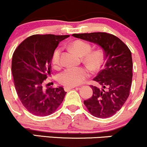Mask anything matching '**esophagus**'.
I'll return each mask as SVG.
<instances>
[{"mask_svg": "<svg viewBox=\"0 0 147 147\" xmlns=\"http://www.w3.org/2000/svg\"><path fill=\"white\" fill-rule=\"evenodd\" d=\"M75 88V86H65L64 87V90H65V91H68L72 88Z\"/></svg>", "mask_w": 147, "mask_h": 147, "instance_id": "1", "label": "esophagus"}]
</instances>
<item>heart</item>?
Masks as SVG:
<instances>
[{"label":"heart","mask_w":147,"mask_h":147,"mask_svg":"<svg viewBox=\"0 0 147 147\" xmlns=\"http://www.w3.org/2000/svg\"><path fill=\"white\" fill-rule=\"evenodd\" d=\"M71 47L79 55L83 57L84 63L92 70H97L102 65L104 60V53L102 50L98 49L91 51V45L82 40L72 42ZM61 51V48H58L52 55V65L56 69L59 68L62 65ZM89 76V70L84 67H70L61 72L58 79L64 86H75L82 84Z\"/></svg>","instance_id":"obj_1"}]
</instances>
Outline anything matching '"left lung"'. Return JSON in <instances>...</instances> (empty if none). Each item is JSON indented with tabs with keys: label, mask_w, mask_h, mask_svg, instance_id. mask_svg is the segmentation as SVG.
<instances>
[{
	"label": "left lung",
	"mask_w": 147,
	"mask_h": 147,
	"mask_svg": "<svg viewBox=\"0 0 147 147\" xmlns=\"http://www.w3.org/2000/svg\"><path fill=\"white\" fill-rule=\"evenodd\" d=\"M72 36L97 43L104 51L106 63L91 85L92 95L84 102L89 113L99 118L110 117L121 109L129 96L133 61L129 48L115 35L106 32L73 34Z\"/></svg>",
	"instance_id": "8db88e82"
}]
</instances>
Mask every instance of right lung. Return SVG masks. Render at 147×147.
<instances>
[{
  "mask_svg": "<svg viewBox=\"0 0 147 147\" xmlns=\"http://www.w3.org/2000/svg\"><path fill=\"white\" fill-rule=\"evenodd\" d=\"M68 36L34 34L25 38L14 52L11 72L15 89L23 106L34 115L53 113L66 94L63 87L45 88L44 85L52 72V53Z\"/></svg>",
  "mask_w": 147,
  "mask_h": 147,
  "instance_id": "right-lung-1",
  "label": "right lung"
}]
</instances>
